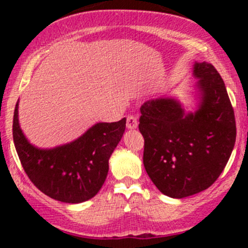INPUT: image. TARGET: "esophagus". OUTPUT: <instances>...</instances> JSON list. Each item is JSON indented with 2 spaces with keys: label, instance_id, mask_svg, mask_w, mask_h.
<instances>
[{
  "label": "esophagus",
  "instance_id": "esophagus-1",
  "mask_svg": "<svg viewBox=\"0 0 248 248\" xmlns=\"http://www.w3.org/2000/svg\"><path fill=\"white\" fill-rule=\"evenodd\" d=\"M138 127V118L134 115L127 116V128L128 129H135Z\"/></svg>",
  "mask_w": 248,
  "mask_h": 248
}]
</instances>
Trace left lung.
Masks as SVG:
<instances>
[{
  "label": "left lung",
  "instance_id": "1",
  "mask_svg": "<svg viewBox=\"0 0 248 248\" xmlns=\"http://www.w3.org/2000/svg\"><path fill=\"white\" fill-rule=\"evenodd\" d=\"M201 105L186 114L179 102L158 98L142 105L139 129L143 164L163 195L184 198L206 190L226 167L237 128L226 87L212 64L196 62Z\"/></svg>",
  "mask_w": 248,
  "mask_h": 248
}]
</instances>
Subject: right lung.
<instances>
[{
	"label": "right lung",
	"mask_w": 248,
	"mask_h": 248,
	"mask_svg": "<svg viewBox=\"0 0 248 248\" xmlns=\"http://www.w3.org/2000/svg\"><path fill=\"white\" fill-rule=\"evenodd\" d=\"M17 108L18 104L14 112V143L25 173L37 189L64 203H82L94 197L107 177L108 160L124 135L126 119L96 124L69 144L38 149L22 133Z\"/></svg>",
	"instance_id": "1"
}]
</instances>
